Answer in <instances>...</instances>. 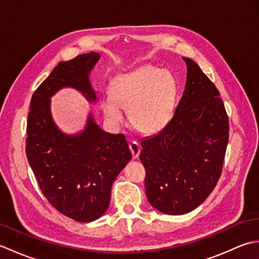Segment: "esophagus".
Masks as SVG:
<instances>
[{"label":"esophagus","mask_w":259,"mask_h":259,"mask_svg":"<svg viewBox=\"0 0 259 259\" xmlns=\"http://www.w3.org/2000/svg\"><path fill=\"white\" fill-rule=\"evenodd\" d=\"M129 149L131 151V155H133L134 159H137L140 155V151H141V148L139 146L138 142L136 141H131L129 144Z\"/></svg>","instance_id":"1"}]
</instances>
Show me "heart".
I'll return each mask as SVG.
<instances>
[{"mask_svg":"<svg viewBox=\"0 0 259 259\" xmlns=\"http://www.w3.org/2000/svg\"><path fill=\"white\" fill-rule=\"evenodd\" d=\"M177 102V83L168 71L144 65L129 73L115 76L110 87V98L100 101L107 119L121 124L128 111L135 130L155 135L171 120Z\"/></svg>","mask_w":259,"mask_h":259,"instance_id":"obj_1","label":"heart"}]
</instances>
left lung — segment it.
Masks as SVG:
<instances>
[{
  "label": "left lung",
  "instance_id": "left-lung-1",
  "mask_svg": "<svg viewBox=\"0 0 259 259\" xmlns=\"http://www.w3.org/2000/svg\"><path fill=\"white\" fill-rule=\"evenodd\" d=\"M184 60L186 87L172 119L141 142L147 198L167 214L194 210L210 195L222 176L229 138L221 93L195 61Z\"/></svg>",
  "mask_w": 259,
  "mask_h": 259
}]
</instances>
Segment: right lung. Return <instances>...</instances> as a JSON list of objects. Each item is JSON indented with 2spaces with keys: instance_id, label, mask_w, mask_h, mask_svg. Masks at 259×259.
<instances>
[{
  "instance_id": "obj_1",
  "label": "right lung",
  "mask_w": 259,
  "mask_h": 259,
  "mask_svg": "<svg viewBox=\"0 0 259 259\" xmlns=\"http://www.w3.org/2000/svg\"><path fill=\"white\" fill-rule=\"evenodd\" d=\"M99 59L90 52L60 62L33 93L26 123V158L42 194L58 211L81 223L106 212L113 181L131 152L123 135L104 133L91 114L81 134H62L52 120L50 98L71 87L96 101L89 73Z\"/></svg>"
}]
</instances>
